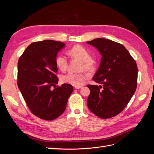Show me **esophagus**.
<instances>
[{
	"label": "esophagus",
	"instance_id": "obj_1",
	"mask_svg": "<svg viewBox=\"0 0 154 154\" xmlns=\"http://www.w3.org/2000/svg\"><path fill=\"white\" fill-rule=\"evenodd\" d=\"M82 87V86H75V87H74V88H75L76 89H79V88H80Z\"/></svg>",
	"mask_w": 154,
	"mask_h": 154
}]
</instances>
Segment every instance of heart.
Segmentation results:
<instances>
[{
    "mask_svg": "<svg viewBox=\"0 0 154 154\" xmlns=\"http://www.w3.org/2000/svg\"><path fill=\"white\" fill-rule=\"evenodd\" d=\"M69 54L72 57L76 58L81 62L80 70L91 71L94 69L96 60L91 57L87 50L82 45H75L70 49ZM56 64L58 68L62 71H66L67 68V60L64 56H58L56 58ZM88 78L87 74L85 72L80 73L68 72L61 76V80L65 83H68L74 86H80Z\"/></svg>",
    "mask_w": 154,
    "mask_h": 154,
    "instance_id": "heart-1",
    "label": "heart"
}]
</instances>
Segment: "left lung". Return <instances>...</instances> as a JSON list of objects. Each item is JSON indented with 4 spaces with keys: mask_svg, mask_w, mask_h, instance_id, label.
<instances>
[{
    "mask_svg": "<svg viewBox=\"0 0 154 154\" xmlns=\"http://www.w3.org/2000/svg\"><path fill=\"white\" fill-rule=\"evenodd\" d=\"M102 57L93 80L100 85H87L88 109L97 117L107 119L122 112L137 88V67L124 46L112 40L96 38L87 42Z\"/></svg>",
    "mask_w": 154,
    "mask_h": 154,
    "instance_id": "1",
    "label": "left lung"
}]
</instances>
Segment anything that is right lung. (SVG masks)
Listing matches in <instances>:
<instances>
[{"label": "right lung", "mask_w": 154, "mask_h": 154, "mask_svg": "<svg viewBox=\"0 0 154 154\" xmlns=\"http://www.w3.org/2000/svg\"><path fill=\"white\" fill-rule=\"evenodd\" d=\"M65 45L49 40L35 42L18 59V88L32 114L44 120H53L62 114L73 91L68 83L57 86L56 58Z\"/></svg>", "instance_id": "1"}]
</instances>
